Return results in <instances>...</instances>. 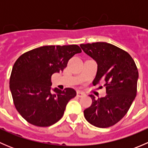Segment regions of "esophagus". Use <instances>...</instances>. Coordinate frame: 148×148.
<instances>
[{
    "label": "esophagus",
    "mask_w": 148,
    "mask_h": 148,
    "mask_svg": "<svg viewBox=\"0 0 148 148\" xmlns=\"http://www.w3.org/2000/svg\"><path fill=\"white\" fill-rule=\"evenodd\" d=\"M77 97H82V96H84V92H81V91H77Z\"/></svg>",
    "instance_id": "esophagus-1"
}]
</instances>
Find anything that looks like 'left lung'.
I'll return each instance as SVG.
<instances>
[{
	"label": "left lung",
	"instance_id": "left-lung-1",
	"mask_svg": "<svg viewBox=\"0 0 148 148\" xmlns=\"http://www.w3.org/2000/svg\"><path fill=\"white\" fill-rule=\"evenodd\" d=\"M82 50L97 63L94 86L104 82L106 95L92 99V105L84 111L85 119L95 127H110L127 114L137 95L138 70L130 55L106 42L81 44Z\"/></svg>",
	"mask_w": 148,
	"mask_h": 148
}]
</instances>
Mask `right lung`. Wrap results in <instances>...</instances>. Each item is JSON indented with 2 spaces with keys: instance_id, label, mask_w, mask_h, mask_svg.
<instances>
[{
  "instance_id": "right-lung-1",
  "label": "right lung",
  "mask_w": 148,
  "mask_h": 148,
  "mask_svg": "<svg viewBox=\"0 0 148 148\" xmlns=\"http://www.w3.org/2000/svg\"><path fill=\"white\" fill-rule=\"evenodd\" d=\"M77 45L44 46L23 53L16 60L10 77L16 109L28 122L49 127L64 115L67 103L77 95L74 89L51 92V76L63 71L69 60L81 53Z\"/></svg>"
}]
</instances>
